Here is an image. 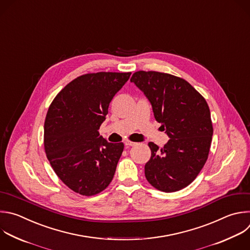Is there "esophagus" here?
<instances>
[{
    "instance_id": "1",
    "label": "esophagus",
    "mask_w": 250,
    "mask_h": 250,
    "mask_svg": "<svg viewBox=\"0 0 250 250\" xmlns=\"http://www.w3.org/2000/svg\"><path fill=\"white\" fill-rule=\"evenodd\" d=\"M125 146H127V147H129V146H134V145H136V143H135V142H132V141H129V140H126V141L125 142Z\"/></svg>"
}]
</instances>
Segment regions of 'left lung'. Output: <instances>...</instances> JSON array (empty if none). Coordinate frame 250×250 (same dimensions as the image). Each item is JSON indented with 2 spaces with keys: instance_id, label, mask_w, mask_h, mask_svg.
Here are the masks:
<instances>
[{
  "instance_id": "8db88e82",
  "label": "left lung",
  "mask_w": 250,
  "mask_h": 250,
  "mask_svg": "<svg viewBox=\"0 0 250 250\" xmlns=\"http://www.w3.org/2000/svg\"><path fill=\"white\" fill-rule=\"evenodd\" d=\"M130 81L145 94L170 137L161 149L148 143L151 158L145 177L158 190H181L195 180L208 159L213 135L208 104L187 80L169 73L139 70Z\"/></svg>"
}]
</instances>
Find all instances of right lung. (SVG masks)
<instances>
[{
	"mask_svg": "<svg viewBox=\"0 0 250 250\" xmlns=\"http://www.w3.org/2000/svg\"><path fill=\"white\" fill-rule=\"evenodd\" d=\"M131 72L78 76L55 97L44 124V148L54 172L71 190L85 196L112 182L124 143H110L98 129L109 105Z\"/></svg>",
	"mask_w": 250,
	"mask_h": 250,
	"instance_id": "obj_1",
	"label": "right lung"
}]
</instances>
